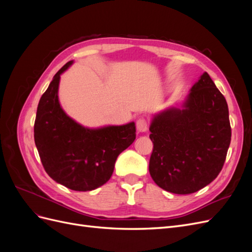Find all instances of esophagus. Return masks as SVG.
<instances>
[{
    "instance_id": "esophagus-1",
    "label": "esophagus",
    "mask_w": 252,
    "mask_h": 252,
    "mask_svg": "<svg viewBox=\"0 0 252 252\" xmlns=\"http://www.w3.org/2000/svg\"><path fill=\"white\" fill-rule=\"evenodd\" d=\"M136 129H138L140 132L147 131V129H148V121L145 119V118L139 119L138 121H136Z\"/></svg>"
}]
</instances>
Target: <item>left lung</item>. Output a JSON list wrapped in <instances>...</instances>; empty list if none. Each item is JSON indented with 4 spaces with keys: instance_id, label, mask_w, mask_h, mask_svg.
Instances as JSON below:
<instances>
[{
    "instance_id": "1",
    "label": "left lung",
    "mask_w": 252,
    "mask_h": 252,
    "mask_svg": "<svg viewBox=\"0 0 252 252\" xmlns=\"http://www.w3.org/2000/svg\"><path fill=\"white\" fill-rule=\"evenodd\" d=\"M149 130V172L166 191L193 193L222 170L231 141L229 111L207 72L192 86L183 109L158 114Z\"/></svg>"
}]
</instances>
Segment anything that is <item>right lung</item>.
<instances>
[{"label":"right lung","mask_w":252,"mask_h":252,"mask_svg":"<svg viewBox=\"0 0 252 252\" xmlns=\"http://www.w3.org/2000/svg\"><path fill=\"white\" fill-rule=\"evenodd\" d=\"M71 64L61 68L41 97L34 143L52 180L75 191H89L111 178L119 155L135 140V125L88 129L68 117L60 106L58 89L61 73Z\"/></svg>","instance_id":"1"}]
</instances>
